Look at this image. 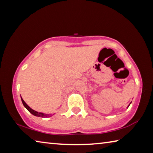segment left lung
Wrapping results in <instances>:
<instances>
[{
	"mask_svg": "<svg viewBox=\"0 0 153 153\" xmlns=\"http://www.w3.org/2000/svg\"><path fill=\"white\" fill-rule=\"evenodd\" d=\"M130 104H131V102H130ZM130 104H129V105H130ZM129 105H128V107H129Z\"/></svg>",
	"mask_w": 153,
	"mask_h": 153,
	"instance_id": "1",
	"label": "left lung"
}]
</instances>
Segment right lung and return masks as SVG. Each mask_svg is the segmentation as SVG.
I'll return each mask as SVG.
<instances>
[{
  "instance_id": "add662e5",
  "label": "right lung",
  "mask_w": 153,
  "mask_h": 153,
  "mask_svg": "<svg viewBox=\"0 0 153 153\" xmlns=\"http://www.w3.org/2000/svg\"><path fill=\"white\" fill-rule=\"evenodd\" d=\"M21 98H22V103L23 105H24V107L27 108V110L29 111V112L30 113H32V115L36 116V117H51L52 115H53L54 114H45V113H39L38 112V111H36L34 110H33L32 108H31L29 106H28L26 103L25 102V101L24 100H23V98L21 97Z\"/></svg>"
}]
</instances>
